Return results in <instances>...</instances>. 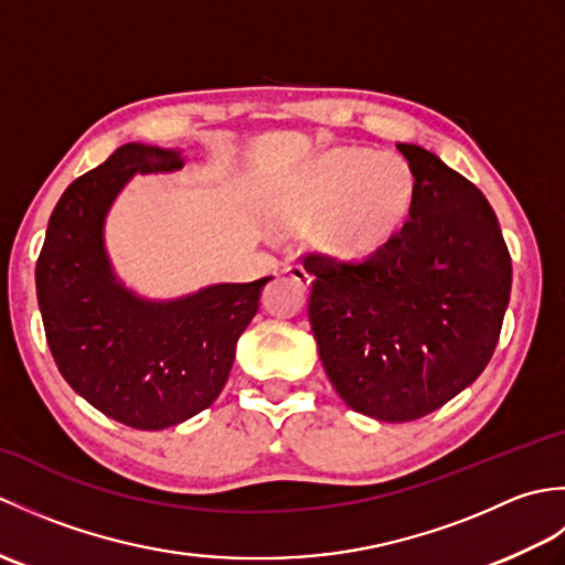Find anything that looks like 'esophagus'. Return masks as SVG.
<instances>
[{"mask_svg":"<svg viewBox=\"0 0 565 565\" xmlns=\"http://www.w3.org/2000/svg\"><path fill=\"white\" fill-rule=\"evenodd\" d=\"M286 274H289L294 284L301 286V289H308L310 281H313V279H310V274L306 271V267H301V264H291V267H286Z\"/></svg>","mask_w":565,"mask_h":565,"instance_id":"obj_1","label":"esophagus"}]
</instances>
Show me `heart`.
I'll return each mask as SVG.
<instances>
[{
	"instance_id": "1",
	"label": "heart",
	"mask_w": 565,
	"mask_h": 565,
	"mask_svg": "<svg viewBox=\"0 0 565 565\" xmlns=\"http://www.w3.org/2000/svg\"><path fill=\"white\" fill-rule=\"evenodd\" d=\"M417 194L413 164L398 152L334 148L296 167L269 194L276 225L303 231L322 221L334 255H364L398 231Z\"/></svg>"
}]
</instances>
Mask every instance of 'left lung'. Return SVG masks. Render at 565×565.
<instances>
[{
    "label": "left lung",
    "instance_id": "1",
    "mask_svg": "<svg viewBox=\"0 0 565 565\" xmlns=\"http://www.w3.org/2000/svg\"><path fill=\"white\" fill-rule=\"evenodd\" d=\"M413 164L411 218L364 259L308 255V320L322 369L352 411L411 423L481 376L510 303L512 262L495 211L435 152Z\"/></svg>",
    "mask_w": 565,
    "mask_h": 565
}]
</instances>
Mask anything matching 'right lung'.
Here are the masks:
<instances>
[{
    "label": "right lung",
    "instance_id": "1",
    "mask_svg": "<svg viewBox=\"0 0 565 565\" xmlns=\"http://www.w3.org/2000/svg\"><path fill=\"white\" fill-rule=\"evenodd\" d=\"M182 150L126 142L75 179L47 221L35 291L47 347L72 391L136 429L184 423L218 398L271 276L154 301L118 279L104 225L136 174L182 170Z\"/></svg>",
    "mask_w": 565,
    "mask_h": 565
}]
</instances>
